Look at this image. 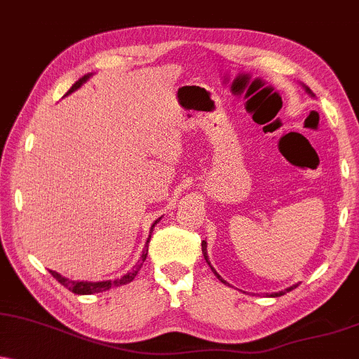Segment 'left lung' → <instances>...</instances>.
Returning a JSON list of instances; mask_svg holds the SVG:
<instances>
[{"label": "left lung", "instance_id": "obj_1", "mask_svg": "<svg viewBox=\"0 0 359 359\" xmlns=\"http://www.w3.org/2000/svg\"><path fill=\"white\" fill-rule=\"evenodd\" d=\"M306 91H308V93H311V90H309V88H306ZM201 251H203V256H205L206 263H208V264H210V268H211V269H213V273L216 274V278H218V280H219V281L226 283V281H224V280H223V278H221V276H219V274H218V273H216V269H215L213 266H211L210 259H208V253H206V241H201ZM296 286H298V285H294V286L287 287V290H286V291H278V293H271V294H269V296H273V298H278V296H283V294H285V293H287V291L294 290V287H296Z\"/></svg>", "mask_w": 359, "mask_h": 359}]
</instances>
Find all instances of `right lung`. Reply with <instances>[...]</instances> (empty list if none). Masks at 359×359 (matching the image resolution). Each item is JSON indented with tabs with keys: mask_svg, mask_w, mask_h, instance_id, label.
I'll list each match as a JSON object with an SVG mask.
<instances>
[{
	"mask_svg": "<svg viewBox=\"0 0 359 359\" xmlns=\"http://www.w3.org/2000/svg\"><path fill=\"white\" fill-rule=\"evenodd\" d=\"M88 78H90V74H85V76H83V78H79L78 81L74 83V85H73L72 88H69V91L66 93V95H69V93H73L74 90H78V88L81 86L83 83H85ZM158 221H159V219L154 221V224H156ZM154 224L151 226V229L154 228ZM149 238H151V236H149ZM146 256H148V246H146L144 250H143V255H141V259L138 261V263H136V266L133 268L130 273H126L125 276L119 278V280H114V281H98V283H88V281H69V280H66V278L61 276V274H57L56 271H50V273L53 274V278H56V281H57V283H61V285H63L65 287H68V290H69V291H73L74 294H93V293H101V291L109 290V287H113V286H121V285H126V283H131L133 280H135V276H136V274H138L140 268L143 266V263H144Z\"/></svg>",
	"mask_w": 359,
	"mask_h": 359,
	"instance_id": "obj_1",
	"label": "right lung"
}]
</instances>
